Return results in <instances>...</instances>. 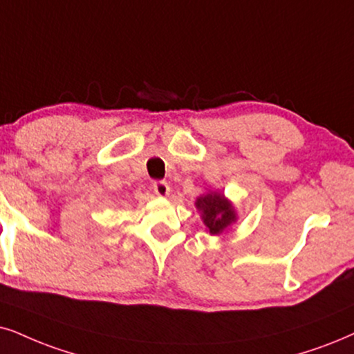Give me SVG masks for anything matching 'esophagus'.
Listing matches in <instances>:
<instances>
[{
  "label": "esophagus",
  "mask_w": 354,
  "mask_h": 354,
  "mask_svg": "<svg viewBox=\"0 0 354 354\" xmlns=\"http://www.w3.org/2000/svg\"><path fill=\"white\" fill-rule=\"evenodd\" d=\"M153 191H155L156 196H160V198H167V196H169V191H171V187H169L167 181H158V183H155V185H153Z\"/></svg>",
  "instance_id": "obj_1"
}]
</instances>
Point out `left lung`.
<instances>
[{"mask_svg": "<svg viewBox=\"0 0 354 354\" xmlns=\"http://www.w3.org/2000/svg\"><path fill=\"white\" fill-rule=\"evenodd\" d=\"M196 209L199 210L201 218L205 225V232L210 235L227 234L232 223L239 221L236 210L222 192L207 191L196 199Z\"/></svg>", "mask_w": 354, "mask_h": 354, "instance_id": "1", "label": "left lung"}]
</instances>
